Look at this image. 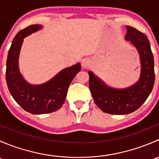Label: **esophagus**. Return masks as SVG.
I'll list each match as a JSON object with an SVG mask.
<instances>
[{
  "label": "esophagus",
  "instance_id": "34e87169",
  "mask_svg": "<svg viewBox=\"0 0 159 159\" xmlns=\"http://www.w3.org/2000/svg\"><path fill=\"white\" fill-rule=\"evenodd\" d=\"M90 64H91V62H90L89 59H84V60H82V62H81V65H82L84 68H89L90 66Z\"/></svg>",
  "mask_w": 159,
  "mask_h": 159
}]
</instances>
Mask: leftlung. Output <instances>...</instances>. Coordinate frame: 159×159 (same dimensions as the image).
Returning <instances> with one entry per match:
<instances>
[{
	"instance_id": "obj_1",
	"label": "left lung",
	"mask_w": 159,
	"mask_h": 159,
	"mask_svg": "<svg viewBox=\"0 0 159 159\" xmlns=\"http://www.w3.org/2000/svg\"><path fill=\"white\" fill-rule=\"evenodd\" d=\"M125 39L137 49L141 62L140 77L137 82L125 89H115L105 84L89 70V88L93 99L101 110L112 115H127L139 109L152 92L155 83L154 57L145 34L126 26Z\"/></svg>"
}]
</instances>
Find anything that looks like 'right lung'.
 <instances>
[{"label": "right lung", "instance_id": "obj_1", "mask_svg": "<svg viewBox=\"0 0 159 159\" xmlns=\"http://www.w3.org/2000/svg\"><path fill=\"white\" fill-rule=\"evenodd\" d=\"M42 28V25H30L16 34L9 49L6 65V81L11 94L24 110L34 115L58 110L65 103L70 82L81 70V63L78 62L60 70L51 79L41 84H30L24 78L18 63L24 38Z\"/></svg>", "mask_w": 159, "mask_h": 159}]
</instances>
